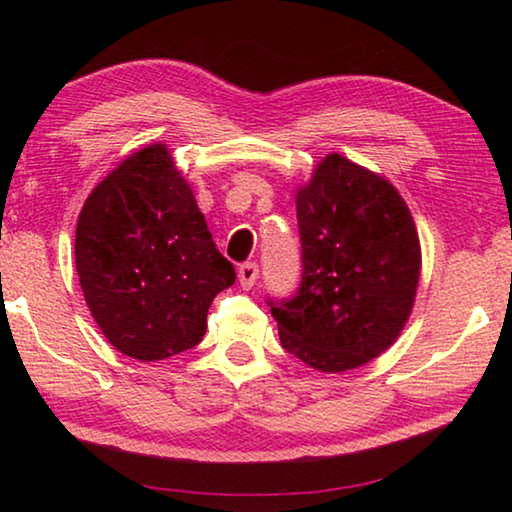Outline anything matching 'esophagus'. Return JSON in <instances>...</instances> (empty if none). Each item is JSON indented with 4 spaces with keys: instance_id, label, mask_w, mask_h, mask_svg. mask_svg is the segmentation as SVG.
Segmentation results:
<instances>
[{
    "instance_id": "34e87169",
    "label": "esophagus",
    "mask_w": 512,
    "mask_h": 512,
    "mask_svg": "<svg viewBox=\"0 0 512 512\" xmlns=\"http://www.w3.org/2000/svg\"><path fill=\"white\" fill-rule=\"evenodd\" d=\"M259 275V266L255 262H246L239 266V284L244 289H253V284L257 282Z\"/></svg>"
}]
</instances>
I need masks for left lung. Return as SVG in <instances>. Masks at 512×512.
<instances>
[{
	"label": "left lung",
	"instance_id": "8db88e82",
	"mask_svg": "<svg viewBox=\"0 0 512 512\" xmlns=\"http://www.w3.org/2000/svg\"><path fill=\"white\" fill-rule=\"evenodd\" d=\"M302 280L268 298L280 343L320 372L359 368L400 336L420 277V241L397 189L339 153L296 196Z\"/></svg>",
	"mask_w": 512,
	"mask_h": 512
}]
</instances>
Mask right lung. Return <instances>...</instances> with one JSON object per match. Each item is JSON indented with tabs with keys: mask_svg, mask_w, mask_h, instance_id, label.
I'll return each instance as SVG.
<instances>
[{
	"mask_svg": "<svg viewBox=\"0 0 512 512\" xmlns=\"http://www.w3.org/2000/svg\"><path fill=\"white\" fill-rule=\"evenodd\" d=\"M74 255L101 332L137 361L201 343L212 300L237 280L164 144L133 153L94 187Z\"/></svg>",
	"mask_w": 512,
	"mask_h": 512,
	"instance_id": "1",
	"label": "right lung"
}]
</instances>
